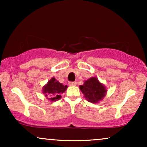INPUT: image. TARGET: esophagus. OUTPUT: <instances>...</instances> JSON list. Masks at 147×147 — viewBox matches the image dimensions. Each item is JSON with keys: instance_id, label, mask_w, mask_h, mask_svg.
<instances>
[{"instance_id": "obj_1", "label": "esophagus", "mask_w": 147, "mask_h": 147, "mask_svg": "<svg viewBox=\"0 0 147 147\" xmlns=\"http://www.w3.org/2000/svg\"><path fill=\"white\" fill-rule=\"evenodd\" d=\"M69 85L71 86H75L77 85V82H69Z\"/></svg>"}]
</instances>
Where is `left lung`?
I'll list each match as a JSON object with an SVG mask.
<instances>
[{
	"mask_svg": "<svg viewBox=\"0 0 147 147\" xmlns=\"http://www.w3.org/2000/svg\"><path fill=\"white\" fill-rule=\"evenodd\" d=\"M80 90L83 92L85 98L90 102L96 104L105 97L106 90L96 77L88 79L84 85L80 86Z\"/></svg>",
	"mask_w": 147,
	"mask_h": 147,
	"instance_id": "left-lung-1",
	"label": "left lung"
}]
</instances>
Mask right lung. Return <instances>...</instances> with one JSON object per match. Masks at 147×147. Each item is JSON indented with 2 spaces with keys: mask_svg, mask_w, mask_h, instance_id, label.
I'll list each match as a JSON object with an SVG mask.
<instances>
[{
  "mask_svg": "<svg viewBox=\"0 0 147 147\" xmlns=\"http://www.w3.org/2000/svg\"><path fill=\"white\" fill-rule=\"evenodd\" d=\"M67 86H64L52 77L48 83L43 87V92L45 96H48L51 101H56L61 98V95L66 90Z\"/></svg>",
  "mask_w": 147,
  "mask_h": 147,
  "instance_id": "1",
  "label": "right lung"
}]
</instances>
